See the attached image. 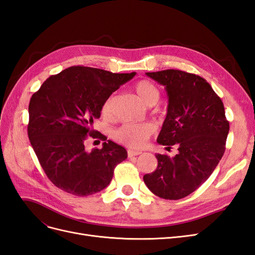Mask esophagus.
Instances as JSON below:
<instances>
[{
	"instance_id": "1",
	"label": "esophagus",
	"mask_w": 255,
	"mask_h": 255,
	"mask_svg": "<svg viewBox=\"0 0 255 255\" xmlns=\"http://www.w3.org/2000/svg\"><path fill=\"white\" fill-rule=\"evenodd\" d=\"M139 154H141L140 151H136V150H132V149H128V157L137 156V155H139Z\"/></svg>"
}]
</instances>
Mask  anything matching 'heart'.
<instances>
[{
    "label": "heart",
    "mask_w": 255,
    "mask_h": 255,
    "mask_svg": "<svg viewBox=\"0 0 255 255\" xmlns=\"http://www.w3.org/2000/svg\"><path fill=\"white\" fill-rule=\"evenodd\" d=\"M134 91L140 101L148 105H155L160 98V90L152 81L141 80L134 85ZM114 95L106 98L102 104V115L106 118L113 116ZM153 128L146 123H127L115 130L114 136L118 141L130 148H141L153 134Z\"/></svg>",
    "instance_id": "heart-1"
}]
</instances>
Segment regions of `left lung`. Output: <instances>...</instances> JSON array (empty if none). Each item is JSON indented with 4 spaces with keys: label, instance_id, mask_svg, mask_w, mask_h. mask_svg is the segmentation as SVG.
<instances>
[{
    "label": "left lung",
    "instance_id": "1",
    "mask_svg": "<svg viewBox=\"0 0 255 255\" xmlns=\"http://www.w3.org/2000/svg\"><path fill=\"white\" fill-rule=\"evenodd\" d=\"M164 85L168 112L157 142L177 146L174 157L156 154L157 168L143 175L154 195L179 200L210 177L226 151L230 125L221 99L203 78L174 69L146 72Z\"/></svg>",
    "mask_w": 255,
    "mask_h": 255
}]
</instances>
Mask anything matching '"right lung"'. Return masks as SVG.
<instances>
[{"label":"right lung","instance_id":"add662e5","mask_svg":"<svg viewBox=\"0 0 255 255\" xmlns=\"http://www.w3.org/2000/svg\"><path fill=\"white\" fill-rule=\"evenodd\" d=\"M136 73H113L73 66L45 80L30 98L27 134L49 180L68 194L86 197L101 191L116 166L128 157L123 146L92 128L102 104ZM89 136L104 141L88 151Z\"/></svg>","mask_w":255,"mask_h":255}]
</instances>
